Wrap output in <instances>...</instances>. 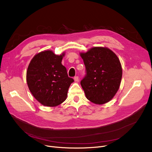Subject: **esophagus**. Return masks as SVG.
Wrapping results in <instances>:
<instances>
[{"label":"esophagus","instance_id":"34e87169","mask_svg":"<svg viewBox=\"0 0 152 152\" xmlns=\"http://www.w3.org/2000/svg\"><path fill=\"white\" fill-rule=\"evenodd\" d=\"M74 80L75 82H78L79 81V77L78 76H75L74 77Z\"/></svg>","mask_w":152,"mask_h":152}]
</instances>
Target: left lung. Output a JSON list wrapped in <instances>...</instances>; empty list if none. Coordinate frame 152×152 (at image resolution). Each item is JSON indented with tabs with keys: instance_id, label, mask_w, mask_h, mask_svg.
Here are the masks:
<instances>
[{
	"instance_id": "1",
	"label": "left lung",
	"mask_w": 152,
	"mask_h": 152,
	"mask_svg": "<svg viewBox=\"0 0 152 152\" xmlns=\"http://www.w3.org/2000/svg\"><path fill=\"white\" fill-rule=\"evenodd\" d=\"M87 75L80 81L86 98L96 104L111 100L120 87L122 69L116 54L107 47H95L80 53Z\"/></svg>"
}]
</instances>
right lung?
<instances>
[{
  "mask_svg": "<svg viewBox=\"0 0 152 152\" xmlns=\"http://www.w3.org/2000/svg\"><path fill=\"white\" fill-rule=\"evenodd\" d=\"M65 52L55 54L51 50L36 54L26 71V82L34 98L47 107H56L65 101L71 84L66 68L62 64Z\"/></svg>",
  "mask_w": 152,
  "mask_h": 152,
  "instance_id": "right-lung-1",
  "label": "right lung"
}]
</instances>
